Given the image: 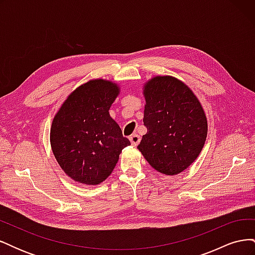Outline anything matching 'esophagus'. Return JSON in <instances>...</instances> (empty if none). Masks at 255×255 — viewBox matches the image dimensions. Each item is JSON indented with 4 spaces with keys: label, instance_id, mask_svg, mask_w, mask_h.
<instances>
[{
    "label": "esophagus",
    "instance_id": "obj_1",
    "mask_svg": "<svg viewBox=\"0 0 255 255\" xmlns=\"http://www.w3.org/2000/svg\"><path fill=\"white\" fill-rule=\"evenodd\" d=\"M129 141H130V143H132V145L136 146L138 143H139V141H140V137H139V135L133 134L132 136L129 137Z\"/></svg>",
    "mask_w": 255,
    "mask_h": 255
}]
</instances>
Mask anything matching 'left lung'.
<instances>
[{
  "instance_id": "1",
  "label": "left lung",
  "mask_w": 255,
  "mask_h": 255,
  "mask_svg": "<svg viewBox=\"0 0 255 255\" xmlns=\"http://www.w3.org/2000/svg\"><path fill=\"white\" fill-rule=\"evenodd\" d=\"M143 126L139 150L160 173L174 175L194 163L207 134V121L192 91L172 76H156L144 86Z\"/></svg>"
}]
</instances>
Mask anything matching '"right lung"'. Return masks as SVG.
Listing matches in <instances>:
<instances>
[{"label": "right lung", "mask_w": 255, "mask_h": 255, "mask_svg": "<svg viewBox=\"0 0 255 255\" xmlns=\"http://www.w3.org/2000/svg\"><path fill=\"white\" fill-rule=\"evenodd\" d=\"M119 94L115 84L96 80L76 88L54 117L51 145L63 170L76 182L102 183L129 145L110 116Z\"/></svg>", "instance_id": "right-lung-1"}]
</instances>
